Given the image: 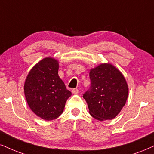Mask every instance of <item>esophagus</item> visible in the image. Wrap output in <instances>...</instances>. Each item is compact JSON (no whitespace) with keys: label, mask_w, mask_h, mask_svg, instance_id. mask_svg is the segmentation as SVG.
I'll return each mask as SVG.
<instances>
[{"label":"esophagus","mask_w":154,"mask_h":154,"mask_svg":"<svg viewBox=\"0 0 154 154\" xmlns=\"http://www.w3.org/2000/svg\"><path fill=\"white\" fill-rule=\"evenodd\" d=\"M72 93H73V94H78L79 93V90L77 88H73L72 89Z\"/></svg>","instance_id":"34e87169"}]
</instances>
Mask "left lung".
<instances>
[{
    "mask_svg": "<svg viewBox=\"0 0 154 154\" xmlns=\"http://www.w3.org/2000/svg\"><path fill=\"white\" fill-rule=\"evenodd\" d=\"M90 88L83 95L89 113L98 121L111 120L126 104L128 87L123 74L111 63H102L89 73Z\"/></svg>",
    "mask_w": 154,
    "mask_h": 154,
    "instance_id": "obj_1",
    "label": "left lung"
}]
</instances>
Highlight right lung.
I'll return each instance as SVG.
<instances>
[{"label":"right lung","instance_id":"1","mask_svg":"<svg viewBox=\"0 0 154 154\" xmlns=\"http://www.w3.org/2000/svg\"><path fill=\"white\" fill-rule=\"evenodd\" d=\"M58 60L47 57L32 68L25 81L24 94L30 109L45 121L60 116L71 96L58 76Z\"/></svg>","mask_w":154,"mask_h":154}]
</instances>
